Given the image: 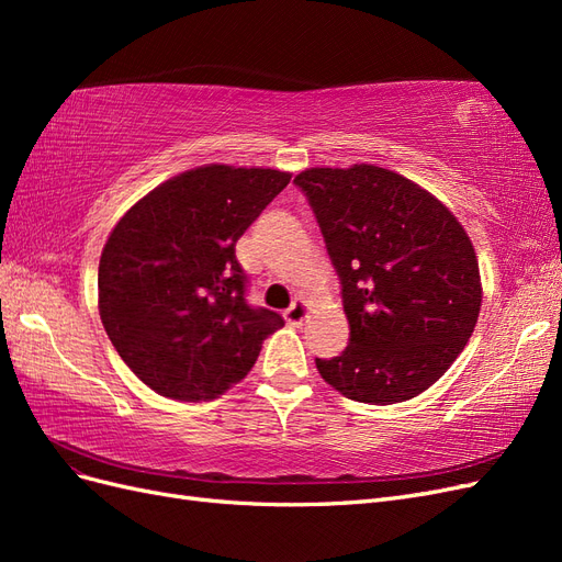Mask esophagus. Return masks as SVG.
Listing matches in <instances>:
<instances>
[{
	"mask_svg": "<svg viewBox=\"0 0 562 562\" xmlns=\"http://www.w3.org/2000/svg\"><path fill=\"white\" fill-rule=\"evenodd\" d=\"M307 316H310V304H307V300H302V297H297L283 314V318L291 323V326H302V323L307 321Z\"/></svg>",
	"mask_w": 562,
	"mask_h": 562,
	"instance_id": "obj_1",
	"label": "esophagus"
}]
</instances>
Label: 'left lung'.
Returning <instances> with one entry per match:
<instances>
[{"label":"left lung","mask_w":562,"mask_h":562,"mask_svg":"<svg viewBox=\"0 0 562 562\" xmlns=\"http://www.w3.org/2000/svg\"><path fill=\"white\" fill-rule=\"evenodd\" d=\"M307 196L339 279L349 345L316 359L339 394L370 405L415 398L462 353L481 312V274L457 217L380 166L310 168Z\"/></svg>","instance_id":"8db88e82"}]
</instances>
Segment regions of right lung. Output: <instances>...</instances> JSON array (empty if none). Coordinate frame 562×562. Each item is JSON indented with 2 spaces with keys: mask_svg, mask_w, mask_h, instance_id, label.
Returning a JSON list of instances; mask_svg holds the SVG:
<instances>
[{
  "mask_svg": "<svg viewBox=\"0 0 562 562\" xmlns=\"http://www.w3.org/2000/svg\"><path fill=\"white\" fill-rule=\"evenodd\" d=\"M288 182L271 168L201 166L151 190L112 229L98 267L100 318L157 394L215 398L283 326L281 314L248 304L236 241Z\"/></svg>",
  "mask_w": 562,
  "mask_h": 562,
  "instance_id": "add662e5",
  "label": "right lung"
}]
</instances>
